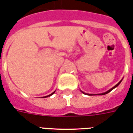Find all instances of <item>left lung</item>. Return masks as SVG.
Here are the masks:
<instances>
[{"label":"left lung","instance_id":"1","mask_svg":"<svg viewBox=\"0 0 133 133\" xmlns=\"http://www.w3.org/2000/svg\"><path fill=\"white\" fill-rule=\"evenodd\" d=\"M121 81H120V82H119V83H117V85H115V86L113 87V88H111V89H110V90H109L108 91H107V92H103V93H101V94H98V95H105V94H107V93H108L109 92H110V91H111L112 90V89H114L115 88H116V87H117V85H119V84H120V83H121ZM83 93H84V92H83Z\"/></svg>","mask_w":133,"mask_h":133}]
</instances>
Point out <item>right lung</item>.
<instances>
[{
  "instance_id": "1",
  "label": "right lung",
  "mask_w": 133,
  "mask_h": 133,
  "mask_svg": "<svg viewBox=\"0 0 133 133\" xmlns=\"http://www.w3.org/2000/svg\"><path fill=\"white\" fill-rule=\"evenodd\" d=\"M54 92H52V93H51V94H50V95H48V96H50V95H52V94H53V93H54ZM46 97H48V96H45V98H46Z\"/></svg>"
}]
</instances>
